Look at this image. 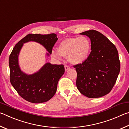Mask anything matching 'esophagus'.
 I'll return each instance as SVG.
<instances>
[{"mask_svg":"<svg viewBox=\"0 0 129 129\" xmlns=\"http://www.w3.org/2000/svg\"><path fill=\"white\" fill-rule=\"evenodd\" d=\"M64 67H65V71H68V69L70 68V67H69V66L68 65H65Z\"/></svg>","mask_w":129,"mask_h":129,"instance_id":"obj_1","label":"esophagus"}]
</instances>
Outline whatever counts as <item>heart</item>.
I'll return each instance as SVG.
<instances>
[{
    "label": "heart",
    "instance_id": "b5f03b06",
    "mask_svg": "<svg viewBox=\"0 0 129 129\" xmlns=\"http://www.w3.org/2000/svg\"><path fill=\"white\" fill-rule=\"evenodd\" d=\"M90 50V43L84 36L68 38L63 40L57 48V52H52V56L60 58V55L68 57L69 62L73 64H80L86 60Z\"/></svg>",
    "mask_w": 129,
    "mask_h": 129
}]
</instances>
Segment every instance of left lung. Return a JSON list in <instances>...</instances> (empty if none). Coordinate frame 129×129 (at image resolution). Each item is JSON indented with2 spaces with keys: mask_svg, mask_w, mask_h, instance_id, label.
Here are the masks:
<instances>
[{
  "mask_svg": "<svg viewBox=\"0 0 129 129\" xmlns=\"http://www.w3.org/2000/svg\"><path fill=\"white\" fill-rule=\"evenodd\" d=\"M81 35L90 39L91 52L82 63L73 65L77 72L76 85L82 94L99 98L112 90L120 72L118 52L103 34L89 30Z\"/></svg>",
  "mask_w": 129,
  "mask_h": 129,
  "instance_id": "8db88e82",
  "label": "left lung"
}]
</instances>
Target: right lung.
<instances>
[{
	"instance_id": "1",
	"label": "right lung",
	"mask_w": 129,
	"mask_h": 129,
	"mask_svg": "<svg viewBox=\"0 0 129 129\" xmlns=\"http://www.w3.org/2000/svg\"><path fill=\"white\" fill-rule=\"evenodd\" d=\"M55 34H29L17 43L9 57L11 84L19 95L26 101L39 104L49 101L57 90V83L65 72L62 64L47 63L40 71L32 75L23 73L19 68L18 55L24 43L34 41L40 43L50 54L57 40ZM49 55V53H47Z\"/></svg>"
}]
</instances>
